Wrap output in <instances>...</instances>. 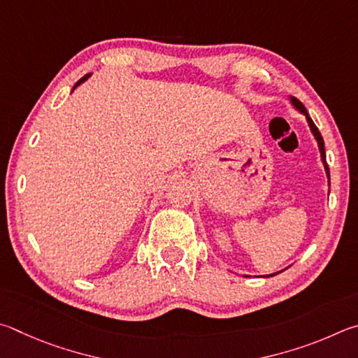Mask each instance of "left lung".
Wrapping results in <instances>:
<instances>
[{
  "mask_svg": "<svg viewBox=\"0 0 358 358\" xmlns=\"http://www.w3.org/2000/svg\"><path fill=\"white\" fill-rule=\"evenodd\" d=\"M289 100H291V103L294 105V108H297L300 113H303V115L306 116V121H308V125H310V130H311V134L315 135V138H316V141H317V146H319V152H321V160H322V163H324V168H325V173H327V178H329V184H330V171H329V165H327V162H325V148H324V140H322V135H321V131L317 130V127L315 125V122H313V119L310 117V115H308V111H306V108L303 106V103L300 102L299 99H296V97H289ZM277 273H280V272H277ZM277 273H271V275H266V277H273V275H277Z\"/></svg>",
  "mask_w": 358,
  "mask_h": 358,
  "instance_id": "1",
  "label": "left lung"
}]
</instances>
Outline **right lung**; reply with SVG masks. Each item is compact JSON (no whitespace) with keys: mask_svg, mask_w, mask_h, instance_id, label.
Here are the masks:
<instances>
[{"mask_svg":"<svg viewBox=\"0 0 358 358\" xmlns=\"http://www.w3.org/2000/svg\"><path fill=\"white\" fill-rule=\"evenodd\" d=\"M90 77H91V73H86V75H85V77H83V78H80V80H78V81H77V83H75V86H73V90H75V87H77V86H78V85H81V83H85V81H86V80H87V78H90ZM73 90H72V91H73Z\"/></svg>","mask_w":358,"mask_h":358,"instance_id":"right-lung-1","label":"right lung"}]
</instances>
